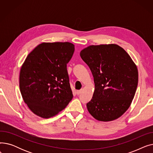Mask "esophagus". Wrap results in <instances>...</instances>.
Listing matches in <instances>:
<instances>
[{
	"mask_svg": "<svg viewBox=\"0 0 153 153\" xmlns=\"http://www.w3.org/2000/svg\"><path fill=\"white\" fill-rule=\"evenodd\" d=\"M82 89L79 90V91H76V94H77V95H79V94H81L82 93Z\"/></svg>",
	"mask_w": 153,
	"mask_h": 153,
	"instance_id": "esophagus-1",
	"label": "esophagus"
}]
</instances>
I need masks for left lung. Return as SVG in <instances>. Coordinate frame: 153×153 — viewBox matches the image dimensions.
<instances>
[{
    "label": "left lung",
    "instance_id": "obj_1",
    "mask_svg": "<svg viewBox=\"0 0 153 153\" xmlns=\"http://www.w3.org/2000/svg\"><path fill=\"white\" fill-rule=\"evenodd\" d=\"M94 77L95 89L87 103L90 114L100 122L121 117L131 105L138 82L137 66L115 44L91 45L80 53Z\"/></svg>",
    "mask_w": 153,
    "mask_h": 153
}]
</instances>
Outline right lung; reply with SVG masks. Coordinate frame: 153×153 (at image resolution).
<instances>
[{
    "instance_id": "obj_1",
    "label": "right lung",
    "mask_w": 153,
    "mask_h": 153,
    "mask_svg": "<svg viewBox=\"0 0 153 153\" xmlns=\"http://www.w3.org/2000/svg\"><path fill=\"white\" fill-rule=\"evenodd\" d=\"M69 42L42 43L27 56L20 69L22 98L37 116L49 118L66 108L73 97L67 64L74 52Z\"/></svg>"
}]
</instances>
